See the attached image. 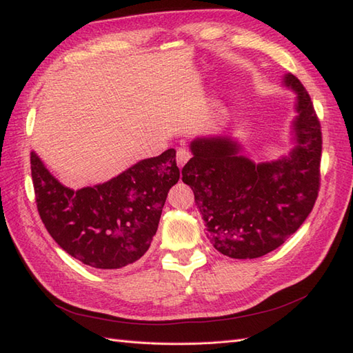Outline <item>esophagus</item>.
Wrapping results in <instances>:
<instances>
[{
  "mask_svg": "<svg viewBox=\"0 0 353 353\" xmlns=\"http://www.w3.org/2000/svg\"><path fill=\"white\" fill-rule=\"evenodd\" d=\"M191 159V153L188 152L186 148H179L177 150V156H176V161H177V165L179 167H183V165L188 162Z\"/></svg>",
  "mask_w": 353,
  "mask_h": 353,
  "instance_id": "esophagus-1",
  "label": "esophagus"
}]
</instances>
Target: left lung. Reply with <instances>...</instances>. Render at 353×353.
<instances>
[{
    "label": "left lung",
    "mask_w": 353,
    "mask_h": 353,
    "mask_svg": "<svg viewBox=\"0 0 353 353\" xmlns=\"http://www.w3.org/2000/svg\"><path fill=\"white\" fill-rule=\"evenodd\" d=\"M297 94V145L276 162L254 163L224 137L197 138L182 181L194 191L212 245L235 259L264 256L282 245L312 211L320 190L321 127L310 94L292 74Z\"/></svg>",
    "instance_id": "1"
}]
</instances>
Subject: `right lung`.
<instances>
[{
	"label": "right lung",
	"mask_w": 353,
	"mask_h": 353,
	"mask_svg": "<svg viewBox=\"0 0 353 353\" xmlns=\"http://www.w3.org/2000/svg\"><path fill=\"white\" fill-rule=\"evenodd\" d=\"M30 163L48 234L72 258L103 270L133 264L148 250L167 194L181 177L172 148L79 191L59 183L33 152Z\"/></svg>",
	"instance_id": "right-lung-1"
}]
</instances>
